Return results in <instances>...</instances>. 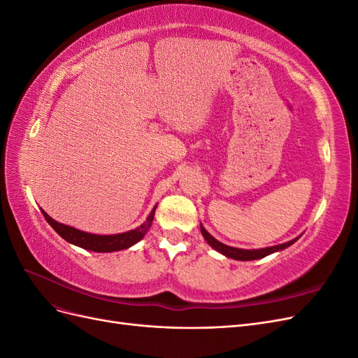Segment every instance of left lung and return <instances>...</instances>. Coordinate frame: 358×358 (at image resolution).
<instances>
[{"mask_svg": "<svg viewBox=\"0 0 358 358\" xmlns=\"http://www.w3.org/2000/svg\"><path fill=\"white\" fill-rule=\"evenodd\" d=\"M200 230H201V234L206 241H208V243L216 249V251L224 254L225 257L229 258H234V259H241V262H251V259H258V258H263L268 254H273L276 251H282V249L288 248L289 245L294 243L297 239H292L287 243H282V245H276V246H270V248H263V249H239V248H233V246H227L221 242H218L215 239V237H212L208 231L204 230V227L200 225Z\"/></svg>", "mask_w": 358, "mask_h": 358, "instance_id": "obj_1", "label": "left lung"}]
</instances>
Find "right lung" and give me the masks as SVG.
<instances>
[{
  "mask_svg": "<svg viewBox=\"0 0 358 358\" xmlns=\"http://www.w3.org/2000/svg\"><path fill=\"white\" fill-rule=\"evenodd\" d=\"M155 209L157 208L152 209V212H150V215L148 216V220L142 225H138L137 229L129 230L127 233H121V234H112V236H99V234L85 233L78 229H73V227L57 222L55 220H52L45 210H41V213L45 216V220L49 222L52 229L67 242L76 246H80L83 249H90V251H94V252H113V251H121V249H127L143 239V236L148 233L150 224L154 221Z\"/></svg>",
  "mask_w": 358,
  "mask_h": 358,
  "instance_id": "add662e5",
  "label": "right lung"
}]
</instances>
